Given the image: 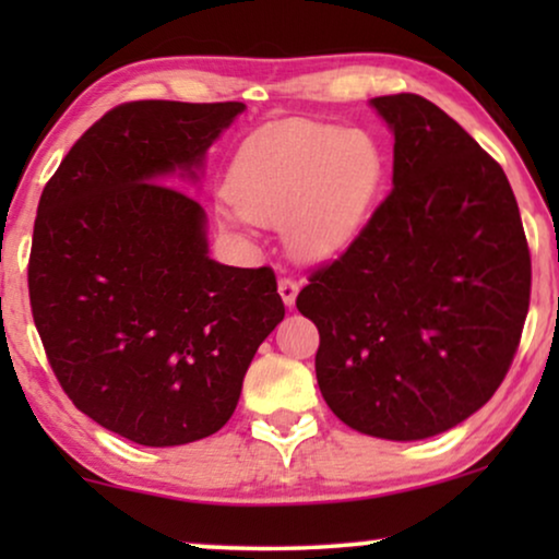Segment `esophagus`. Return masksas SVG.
I'll list each match as a JSON object with an SVG mask.
<instances>
[{
    "label": "esophagus",
    "instance_id": "obj_1",
    "mask_svg": "<svg viewBox=\"0 0 559 559\" xmlns=\"http://www.w3.org/2000/svg\"><path fill=\"white\" fill-rule=\"evenodd\" d=\"M278 294H281V299H284L286 307L292 309L296 304V296H299V284H296L294 278H281L278 281Z\"/></svg>",
    "mask_w": 559,
    "mask_h": 559
}]
</instances>
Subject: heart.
Masks as SVG:
<instances>
[{"label":"heart","mask_w":559,"mask_h":559,"mask_svg":"<svg viewBox=\"0 0 559 559\" xmlns=\"http://www.w3.org/2000/svg\"><path fill=\"white\" fill-rule=\"evenodd\" d=\"M383 163L373 140L334 124L288 122L250 135L227 174L235 212L222 227L286 225V240L304 260H332L366 227Z\"/></svg>","instance_id":"1"}]
</instances>
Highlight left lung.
Here are the masks:
<instances>
[{"instance_id": "1", "label": "left lung", "mask_w": 559, "mask_h": 559, "mask_svg": "<svg viewBox=\"0 0 559 559\" xmlns=\"http://www.w3.org/2000/svg\"><path fill=\"white\" fill-rule=\"evenodd\" d=\"M393 191L357 240L311 273L296 309L319 330L317 383L360 435L416 442L501 385L530 311L532 260L503 168L416 94L376 96Z\"/></svg>"}]
</instances>
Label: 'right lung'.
Returning <instances> with one entry per match:
<instances>
[{
    "label": "right lung",
    "mask_w": 559,
    "mask_h": 559,
    "mask_svg": "<svg viewBox=\"0 0 559 559\" xmlns=\"http://www.w3.org/2000/svg\"><path fill=\"white\" fill-rule=\"evenodd\" d=\"M240 102H130L92 124L43 189L27 284L73 406L124 440L219 431L260 342L286 314L271 267L210 258L199 183Z\"/></svg>",
    "instance_id": "obj_1"
}]
</instances>
